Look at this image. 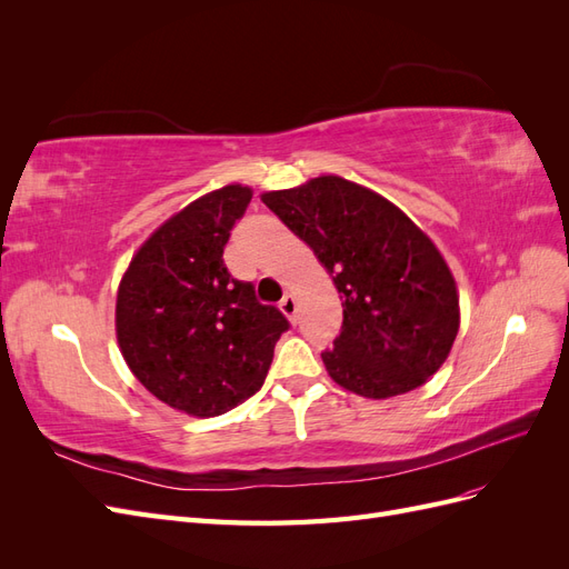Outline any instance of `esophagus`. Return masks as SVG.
I'll return each mask as SVG.
<instances>
[{
  "label": "esophagus",
  "mask_w": 569,
  "mask_h": 569,
  "mask_svg": "<svg viewBox=\"0 0 569 569\" xmlns=\"http://www.w3.org/2000/svg\"><path fill=\"white\" fill-rule=\"evenodd\" d=\"M280 311H282L291 322H297V299L291 297V295H287V297L280 301Z\"/></svg>",
  "instance_id": "1"
}]
</instances>
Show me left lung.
Returning a JSON list of instances; mask_svg holds the SVG:
<instances>
[{"instance_id": "1", "label": "left lung", "mask_w": 569, "mask_h": 569, "mask_svg": "<svg viewBox=\"0 0 569 569\" xmlns=\"http://www.w3.org/2000/svg\"><path fill=\"white\" fill-rule=\"evenodd\" d=\"M261 199L313 249L341 295V332L322 353L332 380L366 399L422 387L460 327L456 280L432 239L399 206L339 176Z\"/></svg>"}]
</instances>
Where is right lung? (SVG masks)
Wrapping results in <instances>:
<instances>
[{
  "mask_svg": "<svg viewBox=\"0 0 569 569\" xmlns=\"http://www.w3.org/2000/svg\"><path fill=\"white\" fill-rule=\"evenodd\" d=\"M251 189L228 184L168 218L132 256L116 299L128 368L159 401L213 418L263 387L289 320L222 261Z\"/></svg>",
  "mask_w": 569,
  "mask_h": 569,
  "instance_id": "1",
  "label": "right lung"
}]
</instances>
